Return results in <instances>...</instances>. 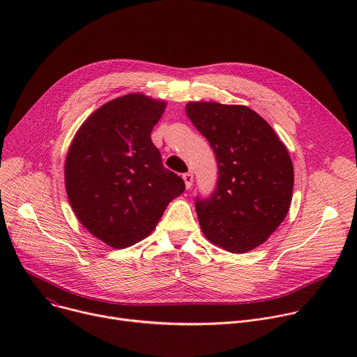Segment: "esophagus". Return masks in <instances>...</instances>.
I'll use <instances>...</instances> for the list:
<instances>
[{"mask_svg":"<svg viewBox=\"0 0 357 357\" xmlns=\"http://www.w3.org/2000/svg\"><path fill=\"white\" fill-rule=\"evenodd\" d=\"M182 178H183V181H185L186 188L189 189V188L192 186V183H193V174H192V172H186V174L182 175Z\"/></svg>","mask_w":357,"mask_h":357,"instance_id":"esophagus-1","label":"esophagus"}]
</instances>
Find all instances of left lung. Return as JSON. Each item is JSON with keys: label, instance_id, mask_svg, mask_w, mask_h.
Returning <instances> with one entry per match:
<instances>
[{"label": "left lung", "instance_id": "8db88e82", "mask_svg": "<svg viewBox=\"0 0 357 357\" xmlns=\"http://www.w3.org/2000/svg\"><path fill=\"white\" fill-rule=\"evenodd\" d=\"M186 114L218 164L215 190L195 197L203 234L230 252L263 244L291 205L294 167L285 145L245 106L197 101L186 106Z\"/></svg>", "mask_w": 357, "mask_h": 357}]
</instances>
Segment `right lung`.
Returning a JSON list of instances; mask_svg holds the SVG:
<instances>
[{
  "label": "right lung",
  "mask_w": 357,
  "mask_h": 357,
  "mask_svg": "<svg viewBox=\"0 0 357 357\" xmlns=\"http://www.w3.org/2000/svg\"><path fill=\"white\" fill-rule=\"evenodd\" d=\"M164 110L165 101L142 94L114 98L84 121L69 148L65 183L73 212L114 248L145 238L185 190L151 139Z\"/></svg>",
  "instance_id": "obj_1"
}]
</instances>
